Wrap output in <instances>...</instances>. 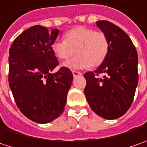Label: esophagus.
<instances>
[{"label":"esophagus","mask_w":147,"mask_h":147,"mask_svg":"<svg viewBox=\"0 0 147 147\" xmlns=\"http://www.w3.org/2000/svg\"><path fill=\"white\" fill-rule=\"evenodd\" d=\"M72 73H73L74 77H78V76L82 75V73H80V72H77V71H72Z\"/></svg>","instance_id":"esophagus-1"}]
</instances>
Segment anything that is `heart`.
<instances>
[{
	"instance_id": "1",
	"label": "heart",
	"mask_w": 147,
	"mask_h": 147,
	"mask_svg": "<svg viewBox=\"0 0 147 147\" xmlns=\"http://www.w3.org/2000/svg\"><path fill=\"white\" fill-rule=\"evenodd\" d=\"M64 40L52 44V50L59 59H67L75 54L74 58L63 63L70 69H83L101 65L109 51V41L102 31L91 28L77 26L63 35Z\"/></svg>"
}]
</instances>
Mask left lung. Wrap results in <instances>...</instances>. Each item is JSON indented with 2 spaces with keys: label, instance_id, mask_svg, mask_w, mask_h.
Here are the masks:
<instances>
[{
  "label": "left lung",
  "instance_id": "obj_1",
  "mask_svg": "<svg viewBox=\"0 0 147 147\" xmlns=\"http://www.w3.org/2000/svg\"><path fill=\"white\" fill-rule=\"evenodd\" d=\"M109 41L106 59L84 74V94L92 110L102 118L117 119L131 107L138 84V56L130 37L107 20L96 22ZM104 74L98 78L99 74Z\"/></svg>",
  "mask_w": 147,
  "mask_h": 147
}]
</instances>
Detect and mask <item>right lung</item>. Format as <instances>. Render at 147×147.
I'll return each instance as SVG.
<instances>
[{
    "instance_id": "add662e5",
    "label": "right lung",
    "mask_w": 147,
    "mask_h": 147,
    "mask_svg": "<svg viewBox=\"0 0 147 147\" xmlns=\"http://www.w3.org/2000/svg\"><path fill=\"white\" fill-rule=\"evenodd\" d=\"M58 29L34 26L16 37L9 51V85L20 111L31 121L49 123L64 110L73 74L59 65L52 50Z\"/></svg>"
}]
</instances>
